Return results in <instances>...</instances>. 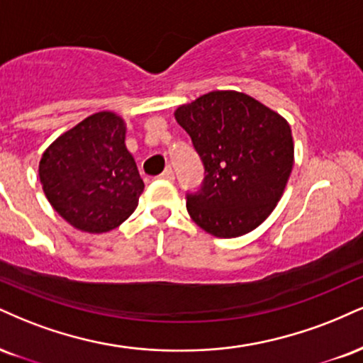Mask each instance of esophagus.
Returning a JSON list of instances; mask_svg holds the SVG:
<instances>
[{
    "label": "esophagus",
    "instance_id": "obj_1",
    "mask_svg": "<svg viewBox=\"0 0 363 363\" xmlns=\"http://www.w3.org/2000/svg\"><path fill=\"white\" fill-rule=\"evenodd\" d=\"M160 179H164V181H169V182H174V172H172V169H165L162 174H160Z\"/></svg>",
    "mask_w": 363,
    "mask_h": 363
}]
</instances>
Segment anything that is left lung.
<instances>
[{
  "label": "left lung",
  "mask_w": 363,
  "mask_h": 363,
  "mask_svg": "<svg viewBox=\"0 0 363 363\" xmlns=\"http://www.w3.org/2000/svg\"><path fill=\"white\" fill-rule=\"evenodd\" d=\"M204 164L187 213L206 233L237 238L267 220L282 198L294 142L284 116L238 91H211L174 111Z\"/></svg>",
  "instance_id": "1"
}]
</instances>
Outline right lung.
<instances>
[{
  "label": "right lung",
  "instance_id": "1",
  "mask_svg": "<svg viewBox=\"0 0 363 363\" xmlns=\"http://www.w3.org/2000/svg\"><path fill=\"white\" fill-rule=\"evenodd\" d=\"M125 138L123 118L99 111L60 135L43 152L38 164L43 193L74 228L106 233L137 209L145 184Z\"/></svg>",
  "mask_w": 363,
  "mask_h": 363
}]
</instances>
